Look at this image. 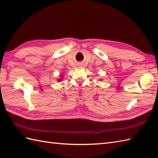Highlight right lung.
<instances>
[{"label": "right lung", "mask_w": 158, "mask_h": 158, "mask_svg": "<svg viewBox=\"0 0 158 158\" xmlns=\"http://www.w3.org/2000/svg\"><path fill=\"white\" fill-rule=\"evenodd\" d=\"M61 79H58V81H60V80H61Z\"/></svg>", "instance_id": "add662e5"}]
</instances>
